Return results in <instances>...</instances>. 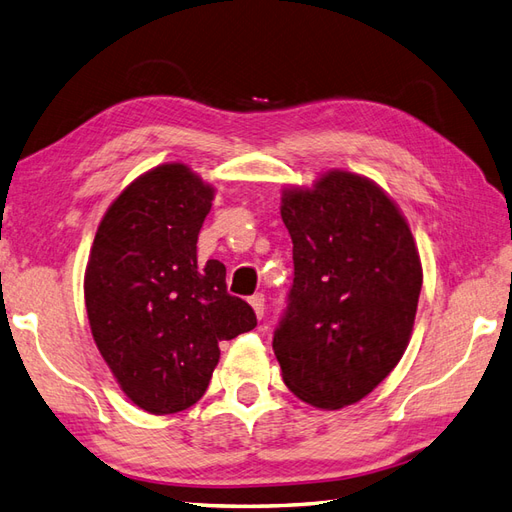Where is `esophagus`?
Returning <instances> with one entry per match:
<instances>
[{
  "mask_svg": "<svg viewBox=\"0 0 512 512\" xmlns=\"http://www.w3.org/2000/svg\"><path fill=\"white\" fill-rule=\"evenodd\" d=\"M248 303H251V307H253L257 318H264V311H266V298H264V294L251 296V300H248Z\"/></svg>",
  "mask_w": 512,
  "mask_h": 512,
  "instance_id": "esophagus-1",
  "label": "esophagus"
}]
</instances>
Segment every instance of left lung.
<instances>
[{"label": "left lung", "instance_id": "obj_1", "mask_svg": "<svg viewBox=\"0 0 512 512\" xmlns=\"http://www.w3.org/2000/svg\"><path fill=\"white\" fill-rule=\"evenodd\" d=\"M294 285L272 348L283 383L318 409L355 404L409 346L422 264L398 205L368 177L329 170L287 188Z\"/></svg>", "mask_w": 512, "mask_h": 512}]
</instances>
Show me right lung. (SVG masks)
<instances>
[{
    "label": "right lung",
    "mask_w": 512,
    "mask_h": 512,
    "mask_svg": "<svg viewBox=\"0 0 512 512\" xmlns=\"http://www.w3.org/2000/svg\"><path fill=\"white\" fill-rule=\"evenodd\" d=\"M212 201L214 188L186 164H162L119 194L90 248V331L125 396L153 415L199 402L218 342L257 326L251 305L227 292V268L196 259Z\"/></svg>",
    "instance_id": "obj_1"
}]
</instances>
